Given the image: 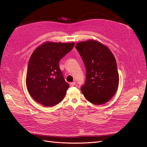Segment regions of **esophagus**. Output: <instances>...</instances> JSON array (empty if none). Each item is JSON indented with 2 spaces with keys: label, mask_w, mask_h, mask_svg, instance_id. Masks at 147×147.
<instances>
[{
  "label": "esophagus",
  "mask_w": 147,
  "mask_h": 147,
  "mask_svg": "<svg viewBox=\"0 0 147 147\" xmlns=\"http://www.w3.org/2000/svg\"><path fill=\"white\" fill-rule=\"evenodd\" d=\"M75 85V82H72V83H70V86L71 87L74 86Z\"/></svg>",
  "instance_id": "obj_1"
}]
</instances>
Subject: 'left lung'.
<instances>
[{"mask_svg":"<svg viewBox=\"0 0 147 147\" xmlns=\"http://www.w3.org/2000/svg\"><path fill=\"white\" fill-rule=\"evenodd\" d=\"M86 70L85 83L81 87L87 100L95 105L110 100L118 89L119 74L116 59L109 49L96 40L77 43Z\"/></svg>","mask_w":147,"mask_h":147,"instance_id":"1","label":"left lung"}]
</instances>
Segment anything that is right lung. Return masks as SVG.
<instances>
[{"label":"right lung","instance_id":"1","mask_svg":"<svg viewBox=\"0 0 147 147\" xmlns=\"http://www.w3.org/2000/svg\"><path fill=\"white\" fill-rule=\"evenodd\" d=\"M74 47V43L45 42L31 55L26 86L30 95L38 103L52 107L63 100L69 84L65 81L59 63Z\"/></svg>","mask_w":147,"mask_h":147}]
</instances>
